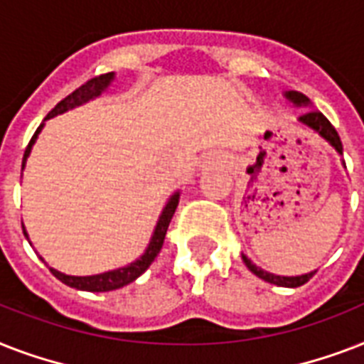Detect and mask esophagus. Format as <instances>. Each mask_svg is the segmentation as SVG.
I'll return each mask as SVG.
<instances>
[{
	"instance_id": "1",
	"label": "esophagus",
	"mask_w": 364,
	"mask_h": 364,
	"mask_svg": "<svg viewBox=\"0 0 364 364\" xmlns=\"http://www.w3.org/2000/svg\"><path fill=\"white\" fill-rule=\"evenodd\" d=\"M208 164H211V166L223 164V159H219V156H211V159H208Z\"/></svg>"
}]
</instances>
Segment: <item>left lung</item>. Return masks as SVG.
<instances>
[{
    "instance_id": "8db88e82",
    "label": "left lung",
    "mask_w": 364,
    "mask_h": 364,
    "mask_svg": "<svg viewBox=\"0 0 364 364\" xmlns=\"http://www.w3.org/2000/svg\"><path fill=\"white\" fill-rule=\"evenodd\" d=\"M283 96H285L289 102H293L296 107L310 105V100L306 98L304 94L294 92V90H289V92H285ZM299 122L302 126H308L310 130L317 132V134H319V136H321L323 139L328 143V145H333L336 153L342 154V141H340L338 132H336V128H334V126L327 121V117L323 115L321 111H317V109L306 111L304 115L299 117ZM344 168H346V164H344ZM242 259H243V262H245V266H247L249 270L253 272L255 276L260 277V279H264V282H268V283H274V285H279V287H300V285H304L306 282H310V277L317 272V270L308 272V274H302V276H276V274H270V272L262 270V268H259L257 264H253V262H251V260H249L245 255H242Z\"/></svg>"
}]
</instances>
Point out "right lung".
<instances>
[{
	"instance_id": "1",
	"label": "right lung",
	"mask_w": 364,
	"mask_h": 364,
	"mask_svg": "<svg viewBox=\"0 0 364 364\" xmlns=\"http://www.w3.org/2000/svg\"><path fill=\"white\" fill-rule=\"evenodd\" d=\"M113 79H115V73L111 71V73H104V75L94 77L90 81H87L85 85H81V87L77 88V90H73L70 96H65L60 104H56V107L45 117V121L60 115V113H65L68 109H73L77 105L87 104L90 100L102 96V92L107 90V87H109ZM43 126L45 124H41L37 128L33 137H31L30 143H28V147H26L24 159H22V170H24L26 160L30 156L31 147H33V143H36L37 136H39V132H41ZM177 204H179V193L170 196L168 204L164 205V210L160 213L159 223H156V227H154V232L153 236H151V242H149L145 253H143L139 259L134 260V262H130L128 266H122V268H117V270L104 272V274H96V276H68V274H62V272L50 268L53 276L58 277L60 282L65 283L68 287L79 289V291H90V293H105V291H115V289L124 287V285H128V283H132L134 279H137V277L141 276L143 272L151 266V262L156 259V255L160 253L162 243H164L166 230L170 227L171 217H173V213H176L177 210ZM22 230H24V236L28 238V232H26L24 225H22Z\"/></svg>"
}]
</instances>
